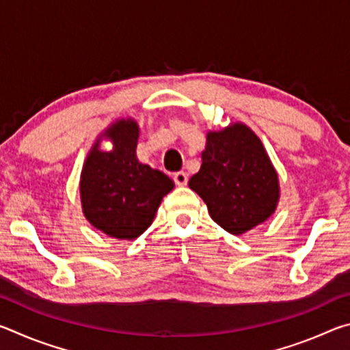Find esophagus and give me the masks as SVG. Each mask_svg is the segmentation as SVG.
<instances>
[{"label": "esophagus", "instance_id": "1", "mask_svg": "<svg viewBox=\"0 0 350 350\" xmlns=\"http://www.w3.org/2000/svg\"><path fill=\"white\" fill-rule=\"evenodd\" d=\"M173 179H174V183H176V185L182 187V185H187V182H188V176H187V173H183V171H177V173H174Z\"/></svg>", "mask_w": 350, "mask_h": 350}]
</instances>
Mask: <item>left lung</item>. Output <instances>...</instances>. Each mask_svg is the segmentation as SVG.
<instances>
[{"mask_svg": "<svg viewBox=\"0 0 350 350\" xmlns=\"http://www.w3.org/2000/svg\"><path fill=\"white\" fill-rule=\"evenodd\" d=\"M188 185L204 199L213 221L232 234L267 221L280 199L273 165L258 135L242 123L208 133L202 165Z\"/></svg>", "mask_w": 350, "mask_h": 350, "instance_id": "8db88e82", "label": "left lung"}]
</instances>
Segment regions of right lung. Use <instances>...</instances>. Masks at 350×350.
Masks as SVG:
<instances>
[{
	"label": "right lung",
	"mask_w": 350,
	"mask_h": 350,
	"mask_svg": "<svg viewBox=\"0 0 350 350\" xmlns=\"http://www.w3.org/2000/svg\"><path fill=\"white\" fill-rule=\"evenodd\" d=\"M103 137L112 140L114 150L100 151L97 142L88 156L80 180L83 213L94 227L112 238H139L174 183L162 171L137 161L135 122L118 120Z\"/></svg>",
	"instance_id": "add662e5"
}]
</instances>
